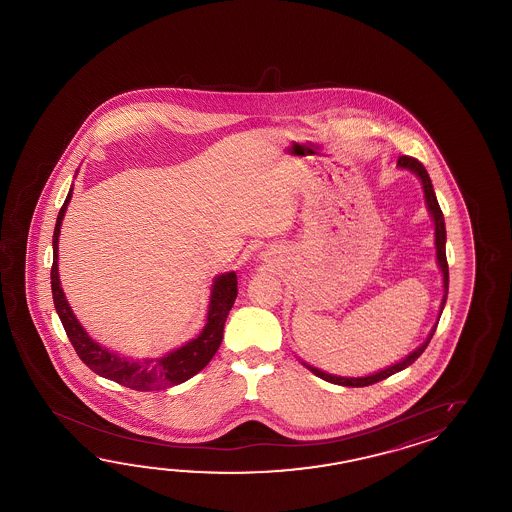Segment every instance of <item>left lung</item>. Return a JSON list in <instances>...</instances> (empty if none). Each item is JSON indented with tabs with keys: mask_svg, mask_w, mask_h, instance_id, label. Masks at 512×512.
Here are the masks:
<instances>
[{
	"mask_svg": "<svg viewBox=\"0 0 512 512\" xmlns=\"http://www.w3.org/2000/svg\"><path fill=\"white\" fill-rule=\"evenodd\" d=\"M397 166H399V168H404V170H410L412 174L417 175V177L421 179L423 190H425L426 207H428V210H430V214H432V219H434L435 225V252H437V263H439V269H441V272H443V287H445V296H443V300H441V309H439V313H443V309H445L446 294H448V263H446L445 251V218H443V212H441L439 203H437L434 186H432L430 175H428V172H426L425 166L419 163L417 159H414V157H408V155L399 157V159H397ZM435 327H437V324L432 327V331H430V335H428V338H426L425 342H423L419 348L415 349V351H412V353H410L406 359L399 360L397 364L388 366V368H384V370L377 371V373H373V375H366V377H337V375H329V373H326V371L313 368V366H309V364H305V362L304 366L307 368V370L311 371V373H315L316 377H320V379H324V381L327 382H333V384H338V386H351V388H362V386H370V384L384 381V379H388V377L393 375V373H397V371L408 368L410 364H414L415 360L419 359V357L423 355V351H425L426 346L430 344V340H432V337H434Z\"/></svg>",
	"mask_w": 512,
	"mask_h": 512,
	"instance_id": "8db88e82",
	"label": "left lung"
}]
</instances>
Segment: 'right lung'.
Returning a JSON list of instances; mask_svg holds the SVG:
<instances>
[{"label": "right lung", "instance_id": "add662e5", "mask_svg": "<svg viewBox=\"0 0 512 512\" xmlns=\"http://www.w3.org/2000/svg\"><path fill=\"white\" fill-rule=\"evenodd\" d=\"M73 188L69 190L64 205L56 218L55 234H53V267H51V289H53V302L56 313L62 320L69 342L77 351L78 357L86 364L89 370L95 371L100 377L109 381L119 382L137 392H153L163 390L168 386H175L181 382L192 379L196 373L207 366L210 359L216 355L219 344L223 340V326L229 316V311L238 296V278L236 272H225L214 278L212 291H210V304H208L207 324L203 331L186 342L185 346L166 353L157 359L139 360L126 359L117 353L100 346L89 337L86 329L73 315L71 307L67 304L66 294L60 285L58 276V236L62 219L66 216L67 205L71 201Z\"/></svg>", "mask_w": 512, "mask_h": 512}]
</instances>
